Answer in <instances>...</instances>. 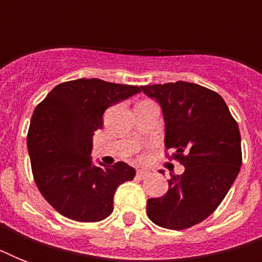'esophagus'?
I'll list each match as a JSON object with an SVG mask.
<instances>
[{
    "label": "esophagus",
    "mask_w": 262,
    "mask_h": 262,
    "mask_svg": "<svg viewBox=\"0 0 262 262\" xmlns=\"http://www.w3.org/2000/svg\"><path fill=\"white\" fill-rule=\"evenodd\" d=\"M137 178L140 179H144V178H147L148 175H149V171L148 170H137Z\"/></svg>",
    "instance_id": "34e87169"
}]
</instances>
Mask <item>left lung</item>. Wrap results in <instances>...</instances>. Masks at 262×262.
Returning a JSON list of instances; mask_svg holds the SVG:
<instances>
[{"label": "left lung", "mask_w": 262, "mask_h": 262, "mask_svg": "<svg viewBox=\"0 0 262 262\" xmlns=\"http://www.w3.org/2000/svg\"><path fill=\"white\" fill-rule=\"evenodd\" d=\"M141 91L160 104L164 145L185 166L168 181L166 194L148 200L147 215L160 227L189 228L219 207L239 174V127L223 98L199 84H154Z\"/></svg>", "instance_id": "obj_1"}]
</instances>
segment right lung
Listing matches in <instances>:
<instances>
[{
	"label": "right lung",
	"instance_id": "add662e5",
	"mask_svg": "<svg viewBox=\"0 0 262 262\" xmlns=\"http://www.w3.org/2000/svg\"><path fill=\"white\" fill-rule=\"evenodd\" d=\"M139 92L140 87L99 79L72 80L53 88L35 108L27 136L35 183L68 219H106L117 187L135 178L136 170L125 162L95 166L91 152L106 108Z\"/></svg>",
	"mask_w": 262,
	"mask_h": 262
}]
</instances>
